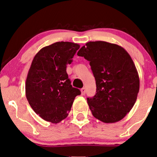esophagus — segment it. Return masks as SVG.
I'll use <instances>...</instances> for the list:
<instances>
[{"label":"esophagus","mask_w":157,"mask_h":157,"mask_svg":"<svg viewBox=\"0 0 157 157\" xmlns=\"http://www.w3.org/2000/svg\"><path fill=\"white\" fill-rule=\"evenodd\" d=\"M81 94H82V95H84V94H86V89L84 87H83L82 89H81Z\"/></svg>","instance_id":"obj_1"}]
</instances>
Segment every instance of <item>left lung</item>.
Returning <instances> with one entry per match:
<instances>
[{
    "instance_id": "obj_1",
    "label": "left lung",
    "mask_w": 157,
    "mask_h": 157,
    "mask_svg": "<svg viewBox=\"0 0 157 157\" xmlns=\"http://www.w3.org/2000/svg\"><path fill=\"white\" fill-rule=\"evenodd\" d=\"M77 55L89 61L96 91L87 98L93 116L104 123L123 119L136 102L139 78L136 66L125 49L106 41H90Z\"/></svg>"
}]
</instances>
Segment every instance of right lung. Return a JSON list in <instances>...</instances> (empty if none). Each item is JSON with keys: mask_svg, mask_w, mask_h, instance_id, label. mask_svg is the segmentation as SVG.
<instances>
[{"mask_svg": "<svg viewBox=\"0 0 157 157\" xmlns=\"http://www.w3.org/2000/svg\"><path fill=\"white\" fill-rule=\"evenodd\" d=\"M79 48L74 43L56 42L40 49L32 61L25 95L36 114L47 121L57 124L67 117L75 97L81 94L66 73Z\"/></svg>", "mask_w": 157, "mask_h": 157, "instance_id": "1", "label": "right lung"}]
</instances>
